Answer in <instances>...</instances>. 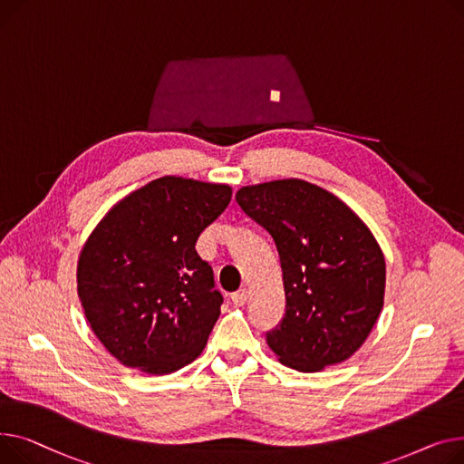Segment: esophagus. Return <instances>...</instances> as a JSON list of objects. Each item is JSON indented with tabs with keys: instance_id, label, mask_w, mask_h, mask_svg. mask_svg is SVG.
I'll return each mask as SVG.
<instances>
[{
	"instance_id": "obj_1",
	"label": "esophagus",
	"mask_w": 464,
	"mask_h": 464,
	"mask_svg": "<svg viewBox=\"0 0 464 464\" xmlns=\"http://www.w3.org/2000/svg\"><path fill=\"white\" fill-rule=\"evenodd\" d=\"M247 297H249V294H247V290H245V288H239L237 292L230 294L232 304H234V305H237V307L245 305V302H247Z\"/></svg>"
}]
</instances>
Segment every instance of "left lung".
Wrapping results in <instances>:
<instances>
[{
  "label": "left lung",
  "mask_w": 464,
  "mask_h": 464,
  "mask_svg": "<svg viewBox=\"0 0 464 464\" xmlns=\"http://www.w3.org/2000/svg\"><path fill=\"white\" fill-rule=\"evenodd\" d=\"M236 202L274 237L286 309L266 334L281 363L316 372L348 360L384 305L386 262L360 217L304 179L241 187Z\"/></svg>",
  "instance_id": "1"
}]
</instances>
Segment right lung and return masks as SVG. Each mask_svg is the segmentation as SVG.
<instances>
[{"instance_id":"1","label":"right lung","mask_w":464,"mask_h":464,"mask_svg":"<svg viewBox=\"0 0 464 464\" xmlns=\"http://www.w3.org/2000/svg\"><path fill=\"white\" fill-rule=\"evenodd\" d=\"M230 198L228 185L165 176L118 202L88 237L78 295L123 365L169 374L200 356L223 295L195 245Z\"/></svg>"}]
</instances>
